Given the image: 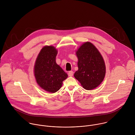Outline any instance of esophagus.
<instances>
[{"mask_svg": "<svg viewBox=\"0 0 135 135\" xmlns=\"http://www.w3.org/2000/svg\"><path fill=\"white\" fill-rule=\"evenodd\" d=\"M68 75H69V76H70V77L73 76V72L72 71H69V73H68Z\"/></svg>", "mask_w": 135, "mask_h": 135, "instance_id": "obj_1", "label": "esophagus"}]
</instances>
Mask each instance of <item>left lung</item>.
<instances>
[{
    "label": "left lung",
    "mask_w": 135,
    "mask_h": 135,
    "mask_svg": "<svg viewBox=\"0 0 135 135\" xmlns=\"http://www.w3.org/2000/svg\"><path fill=\"white\" fill-rule=\"evenodd\" d=\"M78 70L74 77L86 90L97 87L105 75L104 60L96 47L90 42L84 43L77 50Z\"/></svg>",
    "instance_id": "left-lung-1"
}]
</instances>
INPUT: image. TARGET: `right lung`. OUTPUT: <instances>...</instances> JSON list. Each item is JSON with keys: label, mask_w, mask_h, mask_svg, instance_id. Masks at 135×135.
<instances>
[{"label": "right lung", "mask_w": 135, "mask_h": 135, "mask_svg": "<svg viewBox=\"0 0 135 135\" xmlns=\"http://www.w3.org/2000/svg\"><path fill=\"white\" fill-rule=\"evenodd\" d=\"M58 51L52 46L44 47L34 65V75L37 83L44 90L51 93L58 91L68 74L58 65L56 58Z\"/></svg>", "instance_id": "add662e5"}]
</instances>
